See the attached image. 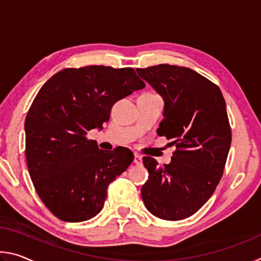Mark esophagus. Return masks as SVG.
<instances>
[{"label": "esophagus", "instance_id": "esophagus-1", "mask_svg": "<svg viewBox=\"0 0 261 261\" xmlns=\"http://www.w3.org/2000/svg\"><path fill=\"white\" fill-rule=\"evenodd\" d=\"M141 161H143V158H141V155H139L138 153H135V160H134V162L136 163V165H140Z\"/></svg>", "mask_w": 261, "mask_h": 261}]
</instances>
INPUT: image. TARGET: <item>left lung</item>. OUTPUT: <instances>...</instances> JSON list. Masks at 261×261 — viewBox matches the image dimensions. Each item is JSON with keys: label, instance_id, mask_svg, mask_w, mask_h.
Masks as SVG:
<instances>
[{"label": "left lung", "instance_id": "1", "mask_svg": "<svg viewBox=\"0 0 261 261\" xmlns=\"http://www.w3.org/2000/svg\"><path fill=\"white\" fill-rule=\"evenodd\" d=\"M137 73L162 96L158 135L176 145L168 165L143 158L148 179L141 197L158 218L183 220L210 199L222 177L231 144L226 101L215 84L189 68L159 64Z\"/></svg>", "mask_w": 261, "mask_h": 261}]
</instances>
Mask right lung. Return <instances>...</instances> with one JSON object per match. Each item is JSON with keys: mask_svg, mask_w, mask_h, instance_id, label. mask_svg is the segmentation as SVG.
<instances>
[{"mask_svg": "<svg viewBox=\"0 0 261 261\" xmlns=\"http://www.w3.org/2000/svg\"><path fill=\"white\" fill-rule=\"evenodd\" d=\"M131 68L64 69L43 84L25 120L26 161L43 204L65 222L100 213L108 185L134 161L125 147L102 151L87 139L102 129L116 101L143 90Z\"/></svg>", "mask_w": 261, "mask_h": 261, "instance_id": "right-lung-1", "label": "right lung"}]
</instances>
